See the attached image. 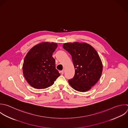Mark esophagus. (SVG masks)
Returning a JSON list of instances; mask_svg holds the SVG:
<instances>
[{"label":"esophagus","mask_w":128,"mask_h":128,"mask_svg":"<svg viewBox=\"0 0 128 128\" xmlns=\"http://www.w3.org/2000/svg\"><path fill=\"white\" fill-rule=\"evenodd\" d=\"M61 74H64V70H62L61 71Z\"/></svg>","instance_id":"1"}]
</instances>
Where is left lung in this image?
I'll return each mask as SVG.
<instances>
[{"label": "left lung", "mask_w": 128, "mask_h": 128, "mask_svg": "<svg viewBox=\"0 0 128 128\" xmlns=\"http://www.w3.org/2000/svg\"><path fill=\"white\" fill-rule=\"evenodd\" d=\"M62 46L72 56L75 68L74 76L68 80V83L77 91L90 90L98 82L102 71V62L97 52L86 42L65 43Z\"/></svg>", "instance_id": "left-lung-1"}]
</instances>
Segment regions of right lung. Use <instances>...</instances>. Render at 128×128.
<instances>
[{
	"label": "right lung",
	"mask_w": 128,
	"mask_h": 128,
	"mask_svg": "<svg viewBox=\"0 0 128 128\" xmlns=\"http://www.w3.org/2000/svg\"><path fill=\"white\" fill-rule=\"evenodd\" d=\"M57 47L56 43L42 42L33 46L26 54L22 66L23 74L33 88H46L60 76L52 56Z\"/></svg>",
	"instance_id": "1"
}]
</instances>
